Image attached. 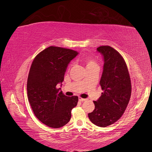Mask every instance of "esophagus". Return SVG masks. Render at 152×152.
I'll list each match as a JSON object with an SVG mask.
<instances>
[{"label": "esophagus", "instance_id": "obj_1", "mask_svg": "<svg viewBox=\"0 0 152 152\" xmlns=\"http://www.w3.org/2000/svg\"><path fill=\"white\" fill-rule=\"evenodd\" d=\"M78 100H79L80 101H81V102H84V101H86V99H82V98H81V97H79V98H78Z\"/></svg>", "mask_w": 152, "mask_h": 152}]
</instances>
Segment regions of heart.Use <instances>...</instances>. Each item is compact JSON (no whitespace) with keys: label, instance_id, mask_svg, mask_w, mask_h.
<instances>
[{"label":"heart","instance_id":"obj_1","mask_svg":"<svg viewBox=\"0 0 152 152\" xmlns=\"http://www.w3.org/2000/svg\"><path fill=\"white\" fill-rule=\"evenodd\" d=\"M84 62L86 64V68H91L92 66H98L95 60H94L93 59H91V58H85L84 60Z\"/></svg>","mask_w":152,"mask_h":152}]
</instances>
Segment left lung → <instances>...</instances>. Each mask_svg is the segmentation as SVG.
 I'll return each instance as SVG.
<instances>
[{"mask_svg":"<svg viewBox=\"0 0 152 152\" xmlns=\"http://www.w3.org/2000/svg\"><path fill=\"white\" fill-rule=\"evenodd\" d=\"M97 51L104 58L100 85L103 92L95 108L88 113L91 121L104 127L117 121L124 113L132 94V83L127 64L122 56L109 45L100 46Z\"/></svg>","mask_w":152,"mask_h":152,"instance_id":"1","label":"left lung"}]
</instances>
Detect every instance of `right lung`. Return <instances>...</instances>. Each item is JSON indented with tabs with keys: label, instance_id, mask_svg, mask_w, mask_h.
Returning a JSON list of instances; mask_svg holds the SVG:
<instances>
[{
	"label": "right lung",
	"instance_id": "right-lung-1",
	"mask_svg": "<svg viewBox=\"0 0 152 152\" xmlns=\"http://www.w3.org/2000/svg\"><path fill=\"white\" fill-rule=\"evenodd\" d=\"M76 51L50 46L35 56L27 78V96L35 117L43 124L60 128L67 124L78 97L67 96L57 88Z\"/></svg>",
	"mask_w": 152,
	"mask_h": 152
}]
</instances>
